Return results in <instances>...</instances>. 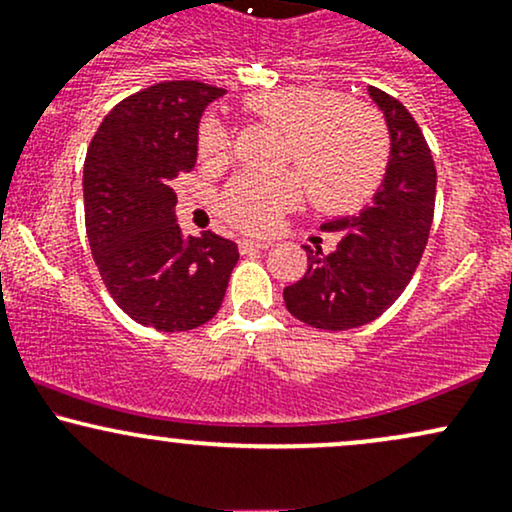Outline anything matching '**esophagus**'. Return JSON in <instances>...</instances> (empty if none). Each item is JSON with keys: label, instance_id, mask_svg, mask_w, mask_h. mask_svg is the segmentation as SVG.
Wrapping results in <instances>:
<instances>
[{"label": "esophagus", "instance_id": "1", "mask_svg": "<svg viewBox=\"0 0 512 512\" xmlns=\"http://www.w3.org/2000/svg\"><path fill=\"white\" fill-rule=\"evenodd\" d=\"M272 240H257V238H250V240H240V252H250V250H267L272 248Z\"/></svg>", "mask_w": 512, "mask_h": 512}]
</instances>
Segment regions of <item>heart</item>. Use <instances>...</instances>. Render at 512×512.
<instances>
[{
  "label": "heart",
  "mask_w": 512,
  "mask_h": 512,
  "mask_svg": "<svg viewBox=\"0 0 512 512\" xmlns=\"http://www.w3.org/2000/svg\"><path fill=\"white\" fill-rule=\"evenodd\" d=\"M245 113L286 132L284 163L302 170L274 175L245 173L228 182L219 211L243 231H272L286 211L301 207L313 190L317 207L349 211L375 195L390 158V134L375 108L346 101L339 91L279 86L245 98ZM199 158L214 166L231 156V137L216 120L197 134Z\"/></svg>",
  "instance_id": "obj_1"
}]
</instances>
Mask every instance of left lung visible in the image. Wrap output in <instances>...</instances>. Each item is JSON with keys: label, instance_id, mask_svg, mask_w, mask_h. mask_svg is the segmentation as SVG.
<instances>
[{"label": "left lung", "instance_id": "8db88e82", "mask_svg": "<svg viewBox=\"0 0 512 512\" xmlns=\"http://www.w3.org/2000/svg\"><path fill=\"white\" fill-rule=\"evenodd\" d=\"M390 129V161L373 204L327 221L342 233L325 255L303 245L308 272L286 286L289 313L317 330L342 332L373 322L407 289L424 255L436 207V163L424 132L397 98L368 88Z\"/></svg>", "mask_w": 512, "mask_h": 512}]
</instances>
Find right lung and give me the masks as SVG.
Listing matches in <instances>:
<instances>
[{
  "mask_svg": "<svg viewBox=\"0 0 512 512\" xmlns=\"http://www.w3.org/2000/svg\"><path fill=\"white\" fill-rule=\"evenodd\" d=\"M223 88L163 81L117 103L84 161L86 236L103 284L134 322L187 332L219 313L238 245L182 236L173 182L197 163L199 117Z\"/></svg>",
  "mask_w": 512,
  "mask_h": 512,
  "instance_id": "1",
  "label": "right lung"
}]
</instances>
